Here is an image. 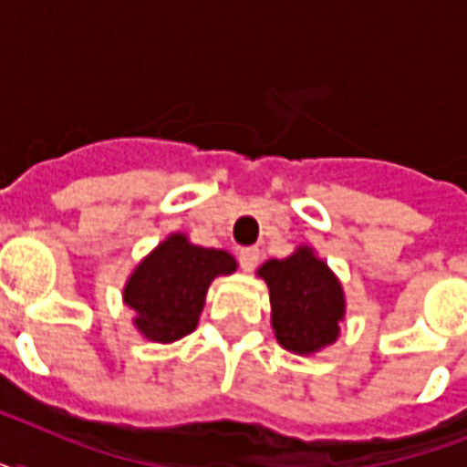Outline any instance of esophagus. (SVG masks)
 I'll return each mask as SVG.
<instances>
[{
    "label": "esophagus",
    "instance_id": "34e87169",
    "mask_svg": "<svg viewBox=\"0 0 467 467\" xmlns=\"http://www.w3.org/2000/svg\"><path fill=\"white\" fill-rule=\"evenodd\" d=\"M256 264H259V249H256V247L240 249V266H242V269L254 271Z\"/></svg>",
    "mask_w": 467,
    "mask_h": 467
}]
</instances>
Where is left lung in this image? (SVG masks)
Wrapping results in <instances>:
<instances>
[{"instance_id":"left-lung-1","label":"left lung","mask_w":467,"mask_h":467,"mask_svg":"<svg viewBox=\"0 0 467 467\" xmlns=\"http://www.w3.org/2000/svg\"><path fill=\"white\" fill-rule=\"evenodd\" d=\"M256 276L269 288L271 329L285 351L315 356L339 339L347 317L344 285L310 244L264 262Z\"/></svg>"}]
</instances>
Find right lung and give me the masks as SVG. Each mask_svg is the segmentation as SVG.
<instances>
[{"mask_svg": "<svg viewBox=\"0 0 467 467\" xmlns=\"http://www.w3.org/2000/svg\"><path fill=\"white\" fill-rule=\"evenodd\" d=\"M234 271L237 262L230 252L201 247L186 233H171L130 271L123 303L135 312L133 327L145 339L171 344L198 327L213 281Z\"/></svg>", "mask_w": 467, "mask_h": 467, "instance_id": "1", "label": "right lung"}]
</instances>
